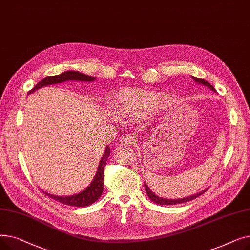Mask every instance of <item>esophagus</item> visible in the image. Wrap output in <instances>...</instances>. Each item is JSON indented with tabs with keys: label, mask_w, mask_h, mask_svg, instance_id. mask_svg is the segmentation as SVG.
<instances>
[{
	"label": "esophagus",
	"mask_w": 250,
	"mask_h": 250,
	"mask_svg": "<svg viewBox=\"0 0 250 250\" xmlns=\"http://www.w3.org/2000/svg\"><path fill=\"white\" fill-rule=\"evenodd\" d=\"M121 145L122 146H127V145H132V144L135 143V138L133 136L130 135H125V136H123L121 138Z\"/></svg>",
	"instance_id": "34e87169"
}]
</instances>
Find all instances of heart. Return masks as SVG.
<instances>
[{
	"instance_id": "b5f03b06",
	"label": "heart",
	"mask_w": 250,
	"mask_h": 250,
	"mask_svg": "<svg viewBox=\"0 0 250 250\" xmlns=\"http://www.w3.org/2000/svg\"><path fill=\"white\" fill-rule=\"evenodd\" d=\"M164 103L165 98L155 92L125 88L116 93L113 110L120 120L138 121Z\"/></svg>"
}]
</instances>
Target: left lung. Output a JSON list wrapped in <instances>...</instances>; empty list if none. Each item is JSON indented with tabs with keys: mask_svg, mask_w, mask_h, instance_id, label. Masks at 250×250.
Instances as JSON below:
<instances>
[{
	"mask_svg": "<svg viewBox=\"0 0 250 250\" xmlns=\"http://www.w3.org/2000/svg\"><path fill=\"white\" fill-rule=\"evenodd\" d=\"M191 78L193 79V80H194L195 82H198L199 84H202V85H204V86H206V87L209 88L211 90H213L214 92H216V89H215L211 84H209L208 81L204 80V79H201V78H195V77H192V76H191ZM144 185H145V189H146V192H147L148 196L150 198V200H152L154 203L158 204V205H176V204H181V203L189 202V201H191V200H194L195 198H199V196H200L201 194H203L204 192H206V191H207V189H205V190H203V191H201V192H199V193L193 194V195L188 196V198H185V199L168 200V199H163V198H160V196H158V195H156V194H155V193H154V192H153V191L148 188V186H147V183H146V182L144 183Z\"/></svg>",
	"mask_w": 250,
	"mask_h": 250,
	"instance_id": "obj_1",
	"label": "left lung"
}]
</instances>
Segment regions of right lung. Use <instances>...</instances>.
<instances>
[{"label": "right lung", "mask_w": 250, "mask_h": 250, "mask_svg": "<svg viewBox=\"0 0 250 250\" xmlns=\"http://www.w3.org/2000/svg\"><path fill=\"white\" fill-rule=\"evenodd\" d=\"M69 80H75V81H94L95 78L91 77L85 74H82L80 72H75V71H67L61 75H57V76H48L41 82H38L36 86H34L29 92L28 94L33 93L34 91H36L37 89H41L44 86H48V85H52V84H58V83H62L64 81H69ZM110 154V148L106 147L104 151V154L102 156V158L99 162V166L97 169V172L92 180V182L90 183V186L84 189L83 191H81L80 193H77L74 195H70V196H59V195H54L47 193L45 191H43L47 196L49 198L54 199L63 205H68V206H72V207H87L89 205H92L93 203H95L99 198L100 195L102 194L103 191V180H104V167L105 164H106V161L108 159Z\"/></svg>", "instance_id": "right-lung-1"}]
</instances>
